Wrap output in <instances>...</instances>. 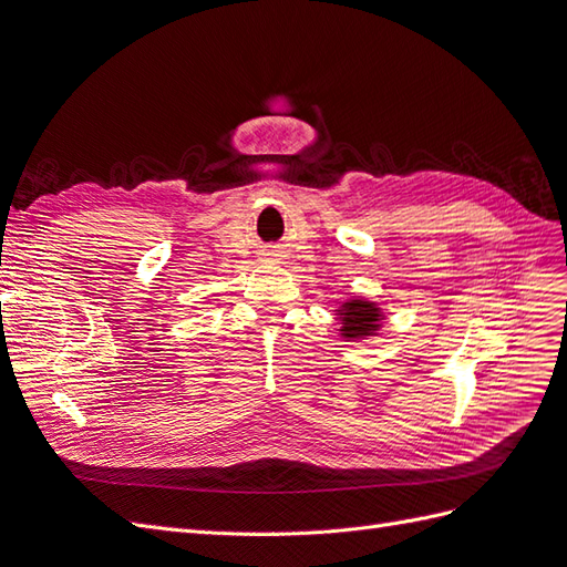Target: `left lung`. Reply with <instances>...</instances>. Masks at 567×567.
<instances>
[{
	"label": "left lung",
	"instance_id": "obj_1",
	"mask_svg": "<svg viewBox=\"0 0 567 567\" xmlns=\"http://www.w3.org/2000/svg\"><path fill=\"white\" fill-rule=\"evenodd\" d=\"M336 321L340 323V338L346 342H364L369 338H375L385 329V310L369 300L367 296H352L333 307Z\"/></svg>",
	"mask_w": 567,
	"mask_h": 567
}]
</instances>
